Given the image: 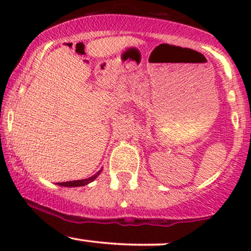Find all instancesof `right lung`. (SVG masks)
<instances>
[{
    "instance_id": "add662e5",
    "label": "right lung",
    "mask_w": 251,
    "mask_h": 251,
    "mask_svg": "<svg viewBox=\"0 0 251 251\" xmlns=\"http://www.w3.org/2000/svg\"><path fill=\"white\" fill-rule=\"evenodd\" d=\"M100 172H101V170L100 171H98L96 175H93L92 177L89 178H86V179H81V180H73V181H61V183H57L59 185H62V186H68V188H73V186H83V185H87L88 183H91V181H93L98 176L100 175Z\"/></svg>"
}]
</instances>
